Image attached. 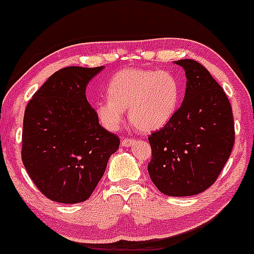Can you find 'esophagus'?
<instances>
[{
    "label": "esophagus",
    "mask_w": 254,
    "mask_h": 254,
    "mask_svg": "<svg viewBox=\"0 0 254 254\" xmlns=\"http://www.w3.org/2000/svg\"><path fill=\"white\" fill-rule=\"evenodd\" d=\"M122 145L124 146H130L134 144V139H130V138H125V139H122Z\"/></svg>",
    "instance_id": "1"
}]
</instances>
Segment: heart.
Here are the masks:
<instances>
[{
  "mask_svg": "<svg viewBox=\"0 0 254 254\" xmlns=\"http://www.w3.org/2000/svg\"><path fill=\"white\" fill-rule=\"evenodd\" d=\"M181 84L169 70L125 68L108 85V99L94 105L99 122L116 130L124 121L125 110L133 127L142 133L161 129L176 114Z\"/></svg>",
  "mask_w": 254,
  "mask_h": 254,
  "instance_id": "heart-1",
  "label": "heart"
}]
</instances>
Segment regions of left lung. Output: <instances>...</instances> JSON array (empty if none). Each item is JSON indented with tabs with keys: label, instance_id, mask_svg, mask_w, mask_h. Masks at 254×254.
Segmentation results:
<instances>
[{
	"label": "left lung",
	"instance_id": "1",
	"mask_svg": "<svg viewBox=\"0 0 254 254\" xmlns=\"http://www.w3.org/2000/svg\"><path fill=\"white\" fill-rule=\"evenodd\" d=\"M186 72L182 105L169 124L149 135L148 172L161 193H202L220 175L235 143L232 109L224 89L194 60L175 61Z\"/></svg>",
	"mask_w": 254,
	"mask_h": 254
}]
</instances>
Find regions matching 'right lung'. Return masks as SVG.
<instances>
[{
  "mask_svg": "<svg viewBox=\"0 0 254 254\" xmlns=\"http://www.w3.org/2000/svg\"><path fill=\"white\" fill-rule=\"evenodd\" d=\"M104 66L55 72L28 103L22 160L38 190L64 204L87 200L105 172L120 138L99 125L85 96Z\"/></svg>",
  "mask_w": 254,
  "mask_h": 254,
  "instance_id": "add662e5",
  "label": "right lung"
}]
</instances>
